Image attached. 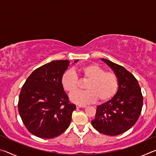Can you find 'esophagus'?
<instances>
[{"mask_svg": "<svg viewBox=\"0 0 156 156\" xmlns=\"http://www.w3.org/2000/svg\"><path fill=\"white\" fill-rule=\"evenodd\" d=\"M76 107L77 108H85V107H87V105L78 104V105H76Z\"/></svg>", "mask_w": 156, "mask_h": 156, "instance_id": "1", "label": "esophagus"}]
</instances>
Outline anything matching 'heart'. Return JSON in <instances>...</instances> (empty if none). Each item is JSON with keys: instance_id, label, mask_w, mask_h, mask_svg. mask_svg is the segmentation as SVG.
<instances>
[{"instance_id": "1", "label": "heart", "mask_w": 156, "mask_h": 156, "mask_svg": "<svg viewBox=\"0 0 156 156\" xmlns=\"http://www.w3.org/2000/svg\"><path fill=\"white\" fill-rule=\"evenodd\" d=\"M78 72L84 81H88L85 85L87 91L78 92L79 83L78 76L72 71H67L61 77V84L64 90L71 96L73 102L88 104L96 102H105L112 99L118 89V78L112 72H106L97 64L86 65L78 69Z\"/></svg>"}]
</instances>
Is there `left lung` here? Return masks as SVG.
Masks as SVG:
<instances>
[{
	"label": "left lung",
	"mask_w": 156,
	"mask_h": 156,
	"mask_svg": "<svg viewBox=\"0 0 156 156\" xmlns=\"http://www.w3.org/2000/svg\"><path fill=\"white\" fill-rule=\"evenodd\" d=\"M118 78V89L109 101L97 107L94 127L100 133L117 136L131 129L141 113L143 96L137 79L122 66L101 58Z\"/></svg>",
	"instance_id": "left-lung-1"
}]
</instances>
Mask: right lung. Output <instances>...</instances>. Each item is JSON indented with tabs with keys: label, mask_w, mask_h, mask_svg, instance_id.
I'll return each mask as SVG.
<instances>
[{
	"label": "right lung",
	"mask_w": 156,
	"mask_h": 156,
	"mask_svg": "<svg viewBox=\"0 0 156 156\" xmlns=\"http://www.w3.org/2000/svg\"><path fill=\"white\" fill-rule=\"evenodd\" d=\"M69 62L54 60L37 68L22 87L18 112L26 128L34 136L55 138L70 125L76 107L70 103L60 82Z\"/></svg>",
	"instance_id": "1"
}]
</instances>
